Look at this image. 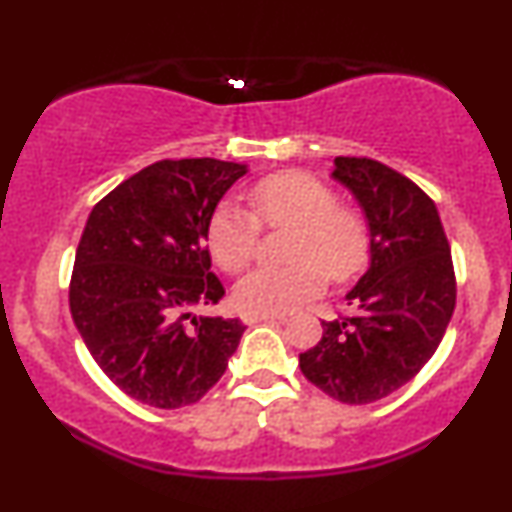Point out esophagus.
I'll return each mask as SVG.
<instances>
[{"mask_svg": "<svg viewBox=\"0 0 512 512\" xmlns=\"http://www.w3.org/2000/svg\"><path fill=\"white\" fill-rule=\"evenodd\" d=\"M245 325H255V322H286V315H269V313H243Z\"/></svg>", "mask_w": 512, "mask_h": 512, "instance_id": "esophagus-1", "label": "esophagus"}]
</instances>
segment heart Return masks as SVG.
<instances>
[{
  "label": "heart",
  "mask_w": 512,
  "mask_h": 512,
  "mask_svg": "<svg viewBox=\"0 0 512 512\" xmlns=\"http://www.w3.org/2000/svg\"><path fill=\"white\" fill-rule=\"evenodd\" d=\"M252 214L236 204H221L211 216L207 245L223 272L236 274L255 255L260 223L293 228L291 264L252 269L233 289L243 313H286L325 286V272L342 281L354 276L368 257V226L358 211L339 207L337 195L308 173H276L250 187Z\"/></svg>",
  "instance_id": "heart-1"
}]
</instances>
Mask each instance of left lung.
<instances>
[{"label": "left lung", "mask_w": 512, "mask_h": 512, "mask_svg": "<svg viewBox=\"0 0 512 512\" xmlns=\"http://www.w3.org/2000/svg\"><path fill=\"white\" fill-rule=\"evenodd\" d=\"M332 178L363 209L370 264L346 293L356 315L322 322V339L298 366L325 395L368 404L407 385L436 354L455 310V272L421 187L373 158L337 156Z\"/></svg>", "instance_id": "8db88e82"}]
</instances>
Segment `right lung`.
<instances>
[{
    "label": "right lung",
    "instance_id": "obj_1",
    "mask_svg": "<svg viewBox=\"0 0 512 512\" xmlns=\"http://www.w3.org/2000/svg\"><path fill=\"white\" fill-rule=\"evenodd\" d=\"M248 173L216 158L158 161L88 214L76 248L74 325L125 395L158 409L195 404L219 383L245 325L195 315L223 286L211 274L207 228L221 197Z\"/></svg>",
    "mask_w": 512,
    "mask_h": 512
}]
</instances>
